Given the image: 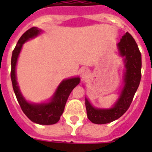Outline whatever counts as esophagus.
Listing matches in <instances>:
<instances>
[{
    "label": "esophagus",
    "mask_w": 152,
    "mask_h": 152,
    "mask_svg": "<svg viewBox=\"0 0 152 152\" xmlns=\"http://www.w3.org/2000/svg\"><path fill=\"white\" fill-rule=\"evenodd\" d=\"M88 73V69H86V68H84V69H83L82 70H81V75L83 76H86L87 74Z\"/></svg>",
    "instance_id": "esophagus-1"
}]
</instances>
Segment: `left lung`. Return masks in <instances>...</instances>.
<instances>
[{
    "mask_svg": "<svg viewBox=\"0 0 152 152\" xmlns=\"http://www.w3.org/2000/svg\"><path fill=\"white\" fill-rule=\"evenodd\" d=\"M118 47L121 56L125 57V85L118 101L110 109H98L92 106L88 99H85L88 118L98 125L112 122L128 110L141 79V53L137 42L129 32H126L121 39Z\"/></svg>",
    "mask_w": 152,
    "mask_h": 152,
    "instance_id": "8db88e82",
    "label": "left lung"
}]
</instances>
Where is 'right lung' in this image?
Wrapping results in <instances>:
<instances>
[{
  "label": "right lung",
  "instance_id": "1",
  "mask_svg": "<svg viewBox=\"0 0 152 152\" xmlns=\"http://www.w3.org/2000/svg\"><path fill=\"white\" fill-rule=\"evenodd\" d=\"M41 31V30L39 29L38 27H31L20 37L12 55L11 80L18 102L25 115L33 122L39 125H48L56 124L60 120L61 116L64 112V106L70 93L73 90V88L80 83V79L79 77H74L64 80L57 87L50 101L47 103H30L25 99L20 92L16 81L15 66L23 44L25 42L28 41L30 39L36 37L38 34H40Z\"/></svg>",
  "mask_w": 152,
  "mask_h": 152
}]
</instances>
